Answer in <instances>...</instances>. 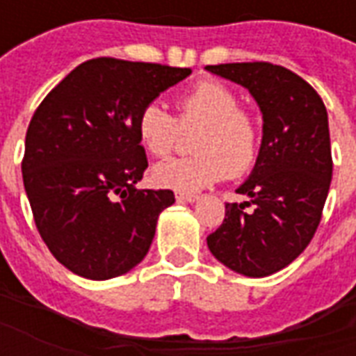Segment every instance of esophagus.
<instances>
[{
	"label": "esophagus",
	"mask_w": 356,
	"mask_h": 356,
	"mask_svg": "<svg viewBox=\"0 0 356 356\" xmlns=\"http://www.w3.org/2000/svg\"><path fill=\"white\" fill-rule=\"evenodd\" d=\"M176 201H180V203H193L199 199L197 193H189V191H176Z\"/></svg>",
	"instance_id": "1"
}]
</instances>
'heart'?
<instances>
[{
	"instance_id": "heart-1",
	"label": "heart",
	"mask_w": 356,
	"mask_h": 356,
	"mask_svg": "<svg viewBox=\"0 0 356 356\" xmlns=\"http://www.w3.org/2000/svg\"><path fill=\"white\" fill-rule=\"evenodd\" d=\"M178 115L159 102H149L136 118L142 147L155 157H167L181 134L197 131L191 142L195 155L176 157L155 168L161 186L197 191L227 176L248 172L260 157L261 124L252 111L238 106L237 92L224 83H197L176 100Z\"/></svg>"
}]
</instances>
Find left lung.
I'll return each mask as SVG.
<instances>
[{"label": "left lung", "mask_w": 356, "mask_h": 356, "mask_svg": "<svg viewBox=\"0 0 356 356\" xmlns=\"http://www.w3.org/2000/svg\"><path fill=\"white\" fill-rule=\"evenodd\" d=\"M207 70L246 87L264 113L260 157L237 188L248 201L225 204L207 245L233 271L267 277L292 264L321 224L332 181L328 113L309 83L271 62Z\"/></svg>", "instance_id": "left-lung-1"}]
</instances>
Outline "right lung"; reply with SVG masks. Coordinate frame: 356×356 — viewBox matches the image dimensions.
<instances>
[{"label": "right lung", "instance_id": "obj_1", "mask_svg": "<svg viewBox=\"0 0 356 356\" xmlns=\"http://www.w3.org/2000/svg\"><path fill=\"white\" fill-rule=\"evenodd\" d=\"M189 74L100 56L72 70L38 106L22 180L43 243L72 273L106 281L144 260L175 193L134 188L147 168L136 118Z\"/></svg>", "mask_w": 356, "mask_h": 356}]
</instances>
